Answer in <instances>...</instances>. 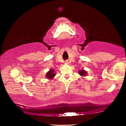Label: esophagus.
I'll list each match as a JSON object with an SVG mask.
<instances>
[{
    "label": "esophagus",
    "instance_id": "esophagus-1",
    "mask_svg": "<svg viewBox=\"0 0 126 126\" xmlns=\"http://www.w3.org/2000/svg\"><path fill=\"white\" fill-rule=\"evenodd\" d=\"M65 63H68V61H66V62H65Z\"/></svg>",
    "mask_w": 126,
    "mask_h": 126
}]
</instances>
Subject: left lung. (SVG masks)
Wrapping results in <instances>:
<instances>
[{
    "label": "left lung",
    "mask_w": 126,
    "mask_h": 126,
    "mask_svg": "<svg viewBox=\"0 0 126 126\" xmlns=\"http://www.w3.org/2000/svg\"><path fill=\"white\" fill-rule=\"evenodd\" d=\"M79 74L82 76H86L87 72L85 71L84 70H82V71H79Z\"/></svg>",
    "instance_id": "left-lung-1"
}]
</instances>
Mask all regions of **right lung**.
Listing matches in <instances>:
<instances>
[{
	"mask_svg": "<svg viewBox=\"0 0 126 126\" xmlns=\"http://www.w3.org/2000/svg\"><path fill=\"white\" fill-rule=\"evenodd\" d=\"M54 70L50 69L49 72H47V73L46 74V77L48 79H52L55 76V74L54 73Z\"/></svg>",
	"mask_w": 126,
	"mask_h": 126,
	"instance_id": "1",
	"label": "right lung"
}]
</instances>
